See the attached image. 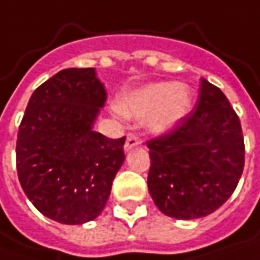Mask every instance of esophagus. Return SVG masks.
<instances>
[{
    "instance_id": "34e87169",
    "label": "esophagus",
    "mask_w": 260,
    "mask_h": 260,
    "mask_svg": "<svg viewBox=\"0 0 260 260\" xmlns=\"http://www.w3.org/2000/svg\"><path fill=\"white\" fill-rule=\"evenodd\" d=\"M140 138L138 135H135V133H128L127 135V140H125V145H124V148H125V151H130V149H133V148H136V146H140Z\"/></svg>"
}]
</instances>
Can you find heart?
<instances>
[{"label":"heart","mask_w":260,"mask_h":260,"mask_svg":"<svg viewBox=\"0 0 260 260\" xmlns=\"http://www.w3.org/2000/svg\"><path fill=\"white\" fill-rule=\"evenodd\" d=\"M191 108L186 84L157 81L138 87L118 103V111L133 120H146L151 132L161 133L175 127Z\"/></svg>","instance_id":"b5f03b06"}]
</instances>
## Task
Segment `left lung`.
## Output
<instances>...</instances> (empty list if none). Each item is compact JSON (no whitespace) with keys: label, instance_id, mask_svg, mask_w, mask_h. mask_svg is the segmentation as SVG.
Here are the masks:
<instances>
[{"label":"left lung","instance_id":"obj_1","mask_svg":"<svg viewBox=\"0 0 260 260\" xmlns=\"http://www.w3.org/2000/svg\"><path fill=\"white\" fill-rule=\"evenodd\" d=\"M146 145L148 189L159 212L170 217L188 220L213 213L243 175L240 118L222 90L204 78L194 109Z\"/></svg>","mask_w":260,"mask_h":260}]
</instances>
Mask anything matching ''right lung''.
<instances>
[{"mask_svg": "<svg viewBox=\"0 0 260 260\" xmlns=\"http://www.w3.org/2000/svg\"><path fill=\"white\" fill-rule=\"evenodd\" d=\"M106 101L94 68H69L30 96L19 125V182L41 213L65 225L96 219L124 162L125 138L93 130Z\"/></svg>", "mask_w": 260, "mask_h": 260, "instance_id": "add662e5", "label": "right lung"}]
</instances>
